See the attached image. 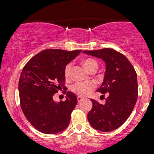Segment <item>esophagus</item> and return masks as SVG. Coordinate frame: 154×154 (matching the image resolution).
Wrapping results in <instances>:
<instances>
[{
	"instance_id": "34e87169",
	"label": "esophagus",
	"mask_w": 154,
	"mask_h": 154,
	"mask_svg": "<svg viewBox=\"0 0 154 154\" xmlns=\"http://www.w3.org/2000/svg\"><path fill=\"white\" fill-rule=\"evenodd\" d=\"M83 100V98L82 97H80V96H78V97H77V101L78 102H81Z\"/></svg>"
}]
</instances>
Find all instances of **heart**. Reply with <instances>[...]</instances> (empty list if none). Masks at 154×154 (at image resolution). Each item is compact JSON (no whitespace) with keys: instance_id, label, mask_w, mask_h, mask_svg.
Here are the masks:
<instances>
[{"instance_id":"heart-1","label":"heart","mask_w":154,"mask_h":154,"mask_svg":"<svg viewBox=\"0 0 154 154\" xmlns=\"http://www.w3.org/2000/svg\"><path fill=\"white\" fill-rule=\"evenodd\" d=\"M83 65L88 71L93 68H97V62L94 61L92 59H86L83 62ZM71 67H72L71 63H68V65H66L64 70V74L66 78H69L70 76H71ZM94 85L91 82H78V83H76L75 84L71 86V90L75 94L82 96V97H84V96H87L88 94H89L91 91L94 89Z\"/></svg>"}]
</instances>
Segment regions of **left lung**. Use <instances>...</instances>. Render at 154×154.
<instances>
[{"instance_id": "left-lung-1", "label": "left lung", "mask_w": 154, "mask_h": 154, "mask_svg": "<svg viewBox=\"0 0 154 154\" xmlns=\"http://www.w3.org/2000/svg\"><path fill=\"white\" fill-rule=\"evenodd\" d=\"M83 52L102 59L106 63L103 82L97 91L101 94L108 93V97L105 104L91 99L93 106L88 113V122L99 131H112L125 123L136 105V72L125 55L112 48Z\"/></svg>"}]
</instances>
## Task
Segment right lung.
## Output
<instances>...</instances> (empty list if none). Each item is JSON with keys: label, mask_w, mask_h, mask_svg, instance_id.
Wrapping results in <instances>:
<instances>
[{"label": "right lung", "mask_w": 154, "mask_h": 154, "mask_svg": "<svg viewBox=\"0 0 154 154\" xmlns=\"http://www.w3.org/2000/svg\"><path fill=\"white\" fill-rule=\"evenodd\" d=\"M81 51L44 50L23 68L18 82L20 103L28 122L38 131L55 134L69 125L77 96L68 91L66 100L59 103L53 97L59 90L66 89L65 68Z\"/></svg>", "instance_id": "1"}]
</instances>
